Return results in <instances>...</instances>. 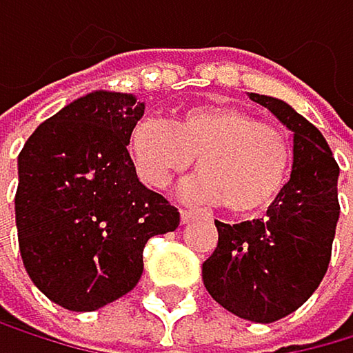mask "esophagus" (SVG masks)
I'll return each instance as SVG.
<instances>
[{
    "label": "esophagus",
    "instance_id": "obj_1",
    "mask_svg": "<svg viewBox=\"0 0 353 353\" xmlns=\"http://www.w3.org/2000/svg\"><path fill=\"white\" fill-rule=\"evenodd\" d=\"M196 216H201V212H199V210H181V221H183V223H188V221H192V219H196Z\"/></svg>",
    "mask_w": 353,
    "mask_h": 353
}]
</instances>
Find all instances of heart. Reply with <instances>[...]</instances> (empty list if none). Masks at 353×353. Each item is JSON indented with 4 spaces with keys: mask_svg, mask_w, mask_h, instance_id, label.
<instances>
[{
    "mask_svg": "<svg viewBox=\"0 0 353 353\" xmlns=\"http://www.w3.org/2000/svg\"><path fill=\"white\" fill-rule=\"evenodd\" d=\"M137 176L163 190L199 159L185 194L223 201L234 214H254L281 196L288 183L292 148L276 125L256 121L230 105L188 108L172 123L141 119L128 139Z\"/></svg>",
    "mask_w": 353,
    "mask_h": 353,
    "instance_id": "1",
    "label": "heart"
}]
</instances>
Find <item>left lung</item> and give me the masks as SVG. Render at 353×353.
<instances>
[{
	"instance_id": "1",
	"label": "left lung",
	"mask_w": 353,
	"mask_h": 353,
	"mask_svg": "<svg viewBox=\"0 0 353 353\" xmlns=\"http://www.w3.org/2000/svg\"><path fill=\"white\" fill-rule=\"evenodd\" d=\"M294 132V165L265 219L216 223L219 243L203 263V285L221 307L252 323L296 312L321 285L332 259L339 163L325 137L292 105L248 92Z\"/></svg>"
}]
</instances>
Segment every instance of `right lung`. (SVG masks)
Masks as SVG:
<instances>
[{
  "instance_id": "right-lung-1",
  "label": "right lung",
  "mask_w": 353,
  "mask_h": 353,
  "mask_svg": "<svg viewBox=\"0 0 353 353\" xmlns=\"http://www.w3.org/2000/svg\"><path fill=\"white\" fill-rule=\"evenodd\" d=\"M143 110L134 94L90 92L46 119L19 152L23 268L70 312H94L130 292L145 243L179 228V210L139 181L128 152Z\"/></svg>"
}]
</instances>
